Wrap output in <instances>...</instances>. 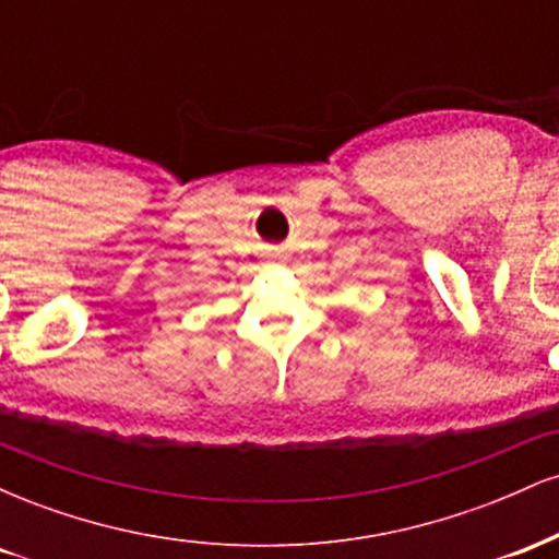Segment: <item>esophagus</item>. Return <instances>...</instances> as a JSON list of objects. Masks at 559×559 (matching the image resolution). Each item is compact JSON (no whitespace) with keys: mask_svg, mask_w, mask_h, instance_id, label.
<instances>
[{"mask_svg":"<svg viewBox=\"0 0 559 559\" xmlns=\"http://www.w3.org/2000/svg\"><path fill=\"white\" fill-rule=\"evenodd\" d=\"M275 260H278V262H281V260H284V254H275Z\"/></svg>","mask_w":559,"mask_h":559,"instance_id":"obj_1","label":"esophagus"}]
</instances>
